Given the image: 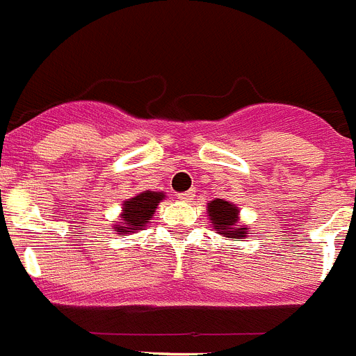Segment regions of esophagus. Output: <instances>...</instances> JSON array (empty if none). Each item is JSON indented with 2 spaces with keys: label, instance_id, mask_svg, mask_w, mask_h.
<instances>
[{
  "label": "esophagus",
  "instance_id": "esophagus-1",
  "mask_svg": "<svg viewBox=\"0 0 356 356\" xmlns=\"http://www.w3.org/2000/svg\"><path fill=\"white\" fill-rule=\"evenodd\" d=\"M194 195H195L194 191L181 192V194H178V200L184 201V203H192V200H194Z\"/></svg>",
  "mask_w": 356,
  "mask_h": 356
}]
</instances>
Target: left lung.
Listing matches in <instances>:
<instances>
[{
    "label": "left lung",
    "instance_id": "8db88e82",
    "mask_svg": "<svg viewBox=\"0 0 356 356\" xmlns=\"http://www.w3.org/2000/svg\"><path fill=\"white\" fill-rule=\"evenodd\" d=\"M208 213L215 229L227 238H243L247 227H234L238 222V208L224 200H215L208 203Z\"/></svg>",
    "mask_w": 356,
    "mask_h": 356
}]
</instances>
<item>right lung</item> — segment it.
Returning a JSON list of instances; mask_svg holds the SVG:
<instances>
[{
	"mask_svg": "<svg viewBox=\"0 0 356 356\" xmlns=\"http://www.w3.org/2000/svg\"><path fill=\"white\" fill-rule=\"evenodd\" d=\"M164 200L162 192H152L145 191L141 194L134 195L129 201L123 203V213L122 220L116 224V231L118 234H129L134 231L141 229L149 218H152L153 211H155L156 204Z\"/></svg>",
	"mask_w": 356,
	"mask_h": 356,
	"instance_id": "1",
	"label": "right lung"
}]
</instances>
